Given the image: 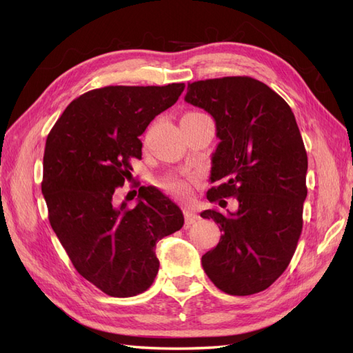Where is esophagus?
I'll return each mask as SVG.
<instances>
[{
  "label": "esophagus",
  "instance_id": "1",
  "mask_svg": "<svg viewBox=\"0 0 353 353\" xmlns=\"http://www.w3.org/2000/svg\"><path fill=\"white\" fill-rule=\"evenodd\" d=\"M184 219H185V225L190 227V225H193L194 222H197L200 219V216L191 209H184Z\"/></svg>",
  "mask_w": 353,
  "mask_h": 353
}]
</instances>
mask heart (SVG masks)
Wrapping results in <instances>:
<instances>
[{
	"instance_id": "obj_1",
	"label": "heart",
	"mask_w": 353,
	"mask_h": 353,
	"mask_svg": "<svg viewBox=\"0 0 353 353\" xmlns=\"http://www.w3.org/2000/svg\"><path fill=\"white\" fill-rule=\"evenodd\" d=\"M185 116H201V113H188ZM160 187H162L168 193L178 196V197H187L191 193L190 183L184 178L178 176H166L160 181Z\"/></svg>"
}]
</instances>
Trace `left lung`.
Here are the masks:
<instances>
[{"label": "left lung", "instance_id": "1", "mask_svg": "<svg viewBox=\"0 0 353 353\" xmlns=\"http://www.w3.org/2000/svg\"><path fill=\"white\" fill-rule=\"evenodd\" d=\"M184 100L216 125L210 181L218 185L208 191L209 201H239L236 212L200 213L222 231L216 248L201 256L203 270L228 294L259 293L285 271L302 232L307 156L294 114L249 77L188 83Z\"/></svg>", "mask_w": 353, "mask_h": 353}]
</instances>
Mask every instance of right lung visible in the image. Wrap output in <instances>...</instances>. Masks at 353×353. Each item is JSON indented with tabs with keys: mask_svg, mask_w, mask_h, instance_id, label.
<instances>
[{
	"mask_svg": "<svg viewBox=\"0 0 353 353\" xmlns=\"http://www.w3.org/2000/svg\"><path fill=\"white\" fill-rule=\"evenodd\" d=\"M184 83L104 87L74 99L47 137L42 194L48 219L74 270L105 294L131 297L156 279V244L184 225L175 203L140 187L135 208L114 205V190L141 159L140 137L174 105Z\"/></svg>",
	"mask_w": 353,
	"mask_h": 353,
	"instance_id": "right-lung-1",
	"label": "right lung"
}]
</instances>
